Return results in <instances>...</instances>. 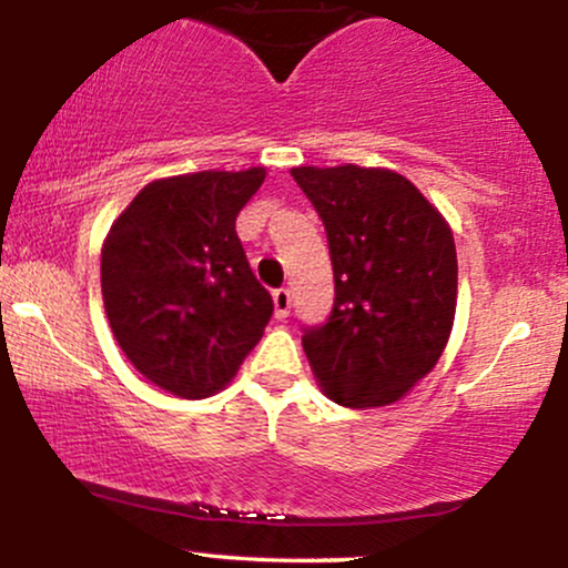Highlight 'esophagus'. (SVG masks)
<instances>
[{
	"mask_svg": "<svg viewBox=\"0 0 568 568\" xmlns=\"http://www.w3.org/2000/svg\"><path fill=\"white\" fill-rule=\"evenodd\" d=\"M272 302H275V317H277V321H285V317H288V312H291V293L285 288H280V291L272 293Z\"/></svg>",
	"mask_w": 568,
	"mask_h": 568,
	"instance_id": "obj_1",
	"label": "esophagus"
}]
</instances>
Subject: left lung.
<instances>
[{"label": "left lung", "mask_w": 568, "mask_h": 568, "mask_svg": "<svg viewBox=\"0 0 568 568\" xmlns=\"http://www.w3.org/2000/svg\"><path fill=\"white\" fill-rule=\"evenodd\" d=\"M328 234L334 310L302 344L323 395L347 408L406 397L446 349L456 312L454 232L387 168H291Z\"/></svg>", "instance_id": "1"}]
</instances>
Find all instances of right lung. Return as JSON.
<instances>
[{"label": "right lung", "mask_w": 568, "mask_h": 568, "mask_svg": "<svg viewBox=\"0 0 568 568\" xmlns=\"http://www.w3.org/2000/svg\"><path fill=\"white\" fill-rule=\"evenodd\" d=\"M266 168L149 181L101 247L112 334L146 382L175 397L216 395L262 342L272 296L253 277L234 221Z\"/></svg>", "instance_id": "add662e5"}]
</instances>
